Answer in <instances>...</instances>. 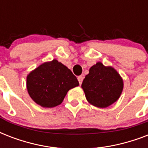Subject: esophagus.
Returning <instances> with one entry per match:
<instances>
[{
	"label": "esophagus",
	"instance_id": "34e87169",
	"mask_svg": "<svg viewBox=\"0 0 148 148\" xmlns=\"http://www.w3.org/2000/svg\"><path fill=\"white\" fill-rule=\"evenodd\" d=\"M77 80H78L79 81V84H82V81H83L84 80V75H81V76L77 77Z\"/></svg>",
	"mask_w": 148,
	"mask_h": 148
}]
</instances>
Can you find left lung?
<instances>
[{"instance_id": "left-lung-1", "label": "left lung", "mask_w": 148, "mask_h": 148, "mask_svg": "<svg viewBox=\"0 0 148 148\" xmlns=\"http://www.w3.org/2000/svg\"><path fill=\"white\" fill-rule=\"evenodd\" d=\"M81 87L89 103L97 108H107L119 98L123 81L113 67L98 62L90 67Z\"/></svg>"}]
</instances>
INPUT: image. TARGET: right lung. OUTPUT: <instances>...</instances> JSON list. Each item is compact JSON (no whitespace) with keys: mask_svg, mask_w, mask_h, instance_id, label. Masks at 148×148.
I'll use <instances>...</instances> for the list:
<instances>
[{"mask_svg":"<svg viewBox=\"0 0 148 148\" xmlns=\"http://www.w3.org/2000/svg\"><path fill=\"white\" fill-rule=\"evenodd\" d=\"M78 85L71 71L57 60L40 65L27 77L30 97L44 108L60 104L67 91Z\"/></svg>","mask_w":148,"mask_h":148,"instance_id":"1","label":"right lung"}]
</instances>
